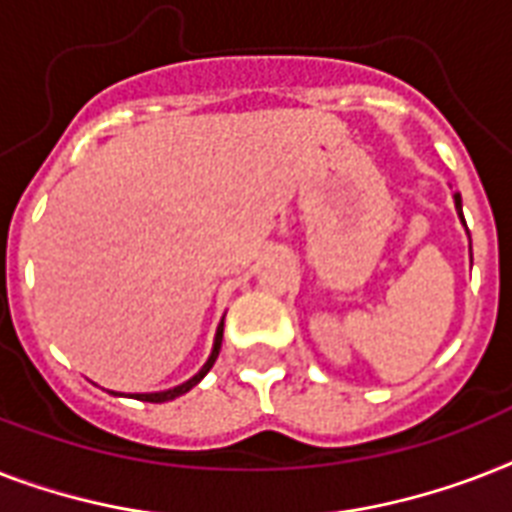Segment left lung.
<instances>
[{
    "mask_svg": "<svg viewBox=\"0 0 512 512\" xmlns=\"http://www.w3.org/2000/svg\"><path fill=\"white\" fill-rule=\"evenodd\" d=\"M454 207H457V212H460V217H462V199H460V193H454ZM462 223H465V217H462Z\"/></svg>",
    "mask_w": 512,
    "mask_h": 512,
    "instance_id": "8db88e82",
    "label": "left lung"
}]
</instances>
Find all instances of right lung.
I'll list each match as a JSON object with an SVG mask.
<instances>
[{"label": "right lung", "mask_w": 512, "mask_h": 512, "mask_svg": "<svg viewBox=\"0 0 512 512\" xmlns=\"http://www.w3.org/2000/svg\"><path fill=\"white\" fill-rule=\"evenodd\" d=\"M220 345H223V321H220V327H217V335H215V345H212V353H209L207 358V364L201 366V372L199 374H193L191 380L183 382V385H177V388H170V390H159V393H135V398L138 401H148V404H162V401H172V398L177 396H183V393H188V390L196 385V382L204 377V374L212 369V364H215V358L217 353H220Z\"/></svg>", "instance_id": "add662e5"}]
</instances>
